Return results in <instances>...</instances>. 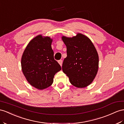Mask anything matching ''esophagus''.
<instances>
[{"instance_id":"1","label":"esophagus","mask_w":124,"mask_h":124,"mask_svg":"<svg viewBox=\"0 0 124 124\" xmlns=\"http://www.w3.org/2000/svg\"><path fill=\"white\" fill-rule=\"evenodd\" d=\"M62 62H63V61L62 60H59L58 61V63L60 64V65L62 66Z\"/></svg>"}]
</instances>
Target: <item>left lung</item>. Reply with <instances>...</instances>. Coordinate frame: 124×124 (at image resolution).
<instances>
[{
	"instance_id": "1",
	"label": "left lung",
	"mask_w": 124,
	"mask_h": 124,
	"mask_svg": "<svg viewBox=\"0 0 124 124\" xmlns=\"http://www.w3.org/2000/svg\"><path fill=\"white\" fill-rule=\"evenodd\" d=\"M62 39L67 49V56L62 64L63 72L74 86H88L96 77L98 68V55L93 43L81 33L73 38L63 36Z\"/></svg>"
}]
</instances>
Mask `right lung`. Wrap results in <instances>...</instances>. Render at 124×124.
I'll return each mask as SVG.
<instances>
[{"mask_svg": "<svg viewBox=\"0 0 124 124\" xmlns=\"http://www.w3.org/2000/svg\"><path fill=\"white\" fill-rule=\"evenodd\" d=\"M52 40L41 35L32 40L24 51L21 58V68L28 82L38 89L49 87L54 76L61 67L54 59L51 47Z\"/></svg>", "mask_w": 124, "mask_h": 124, "instance_id": "add662e5", "label": "right lung"}]
</instances>
